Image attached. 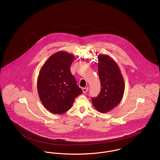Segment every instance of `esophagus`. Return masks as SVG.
Wrapping results in <instances>:
<instances>
[{
	"mask_svg": "<svg viewBox=\"0 0 160 160\" xmlns=\"http://www.w3.org/2000/svg\"><path fill=\"white\" fill-rule=\"evenodd\" d=\"M88 88L87 87V88H83V89H82V90H83V93H86L88 91Z\"/></svg>",
	"mask_w": 160,
	"mask_h": 160,
	"instance_id": "obj_1",
	"label": "esophagus"
}]
</instances>
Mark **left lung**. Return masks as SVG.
<instances>
[{
	"instance_id": "left-lung-1",
	"label": "left lung",
	"mask_w": 160,
	"mask_h": 160,
	"mask_svg": "<svg viewBox=\"0 0 160 160\" xmlns=\"http://www.w3.org/2000/svg\"><path fill=\"white\" fill-rule=\"evenodd\" d=\"M98 75L101 91L95 98H91L95 108L106 113L117 106L121 101L125 84L118 65L110 56L98 55Z\"/></svg>"
}]
</instances>
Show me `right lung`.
<instances>
[{
  "mask_svg": "<svg viewBox=\"0 0 160 160\" xmlns=\"http://www.w3.org/2000/svg\"><path fill=\"white\" fill-rule=\"evenodd\" d=\"M74 58L65 52L52 55L40 70L37 89L46 108L54 114H62L71 108L75 98L83 93L70 71Z\"/></svg>",
  "mask_w": 160,
  "mask_h": 160,
  "instance_id": "right-lung-1",
  "label": "right lung"
}]
</instances>
